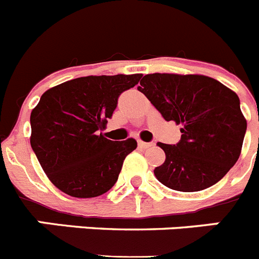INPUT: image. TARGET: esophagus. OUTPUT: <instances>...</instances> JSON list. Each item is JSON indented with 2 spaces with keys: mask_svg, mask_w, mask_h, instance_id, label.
<instances>
[{
  "mask_svg": "<svg viewBox=\"0 0 259 259\" xmlns=\"http://www.w3.org/2000/svg\"><path fill=\"white\" fill-rule=\"evenodd\" d=\"M154 145V144L153 143H144V141H139V146H140V148H143V149H148V148H150V146H153Z\"/></svg>",
  "mask_w": 259,
  "mask_h": 259,
  "instance_id": "obj_1",
  "label": "esophagus"
}]
</instances>
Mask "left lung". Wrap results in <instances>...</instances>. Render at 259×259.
<instances>
[{"instance_id":"8db88e82","label":"left lung","mask_w":259,"mask_h":259,"mask_svg":"<svg viewBox=\"0 0 259 259\" xmlns=\"http://www.w3.org/2000/svg\"><path fill=\"white\" fill-rule=\"evenodd\" d=\"M140 84L139 91L164 120L182 124L179 143L157 144L166 161L155 167V178L180 192L218 183L239 159L246 132L236 93L203 75L150 74Z\"/></svg>"}]
</instances>
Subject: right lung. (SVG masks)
Segmentation results:
<instances>
[{"label":"right lung","mask_w":259,"mask_h":259,"mask_svg":"<svg viewBox=\"0 0 259 259\" xmlns=\"http://www.w3.org/2000/svg\"><path fill=\"white\" fill-rule=\"evenodd\" d=\"M141 74L85 76L48 89L31 113V146L57 188L77 198L113 188L135 139L109 140L100 131L113 116L119 96Z\"/></svg>","instance_id":"add662e5"}]
</instances>
